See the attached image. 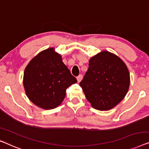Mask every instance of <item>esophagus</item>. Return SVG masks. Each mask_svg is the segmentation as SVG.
Masks as SVG:
<instances>
[{
  "label": "esophagus",
  "instance_id": "obj_1",
  "mask_svg": "<svg viewBox=\"0 0 149 149\" xmlns=\"http://www.w3.org/2000/svg\"><path fill=\"white\" fill-rule=\"evenodd\" d=\"M77 81H78V83H80V82L81 81V80L83 79V75L79 74V76L77 77Z\"/></svg>",
  "mask_w": 149,
  "mask_h": 149
}]
</instances>
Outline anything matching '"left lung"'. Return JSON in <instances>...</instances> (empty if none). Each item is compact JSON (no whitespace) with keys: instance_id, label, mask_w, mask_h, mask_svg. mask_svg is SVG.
Here are the masks:
<instances>
[{"instance_id":"1","label":"left lung","mask_w":149,"mask_h":149,"mask_svg":"<svg viewBox=\"0 0 149 149\" xmlns=\"http://www.w3.org/2000/svg\"><path fill=\"white\" fill-rule=\"evenodd\" d=\"M89 68L79 85L93 108L109 110L128 93L130 77L128 67L117 55L103 50L89 60Z\"/></svg>"}]
</instances>
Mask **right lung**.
<instances>
[{"mask_svg":"<svg viewBox=\"0 0 149 149\" xmlns=\"http://www.w3.org/2000/svg\"><path fill=\"white\" fill-rule=\"evenodd\" d=\"M77 82L54 48L40 52L30 60L23 80L27 97L44 109H54L61 104L66 89Z\"/></svg>","mask_w":149,"mask_h":149,"instance_id":"obj_1","label":"right lung"}]
</instances>
